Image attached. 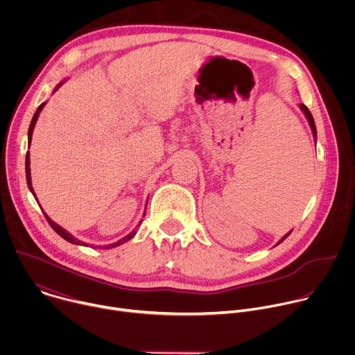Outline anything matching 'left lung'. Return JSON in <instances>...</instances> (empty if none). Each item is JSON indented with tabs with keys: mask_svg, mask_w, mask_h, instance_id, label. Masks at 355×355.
<instances>
[{
	"mask_svg": "<svg viewBox=\"0 0 355 355\" xmlns=\"http://www.w3.org/2000/svg\"><path fill=\"white\" fill-rule=\"evenodd\" d=\"M299 107H300L302 112H303V114H305V116H306V119H308V122H309V125H311V129H312L313 137H316V126H315V121H313V116H312L311 111L308 110V107H306V105H303V104H300ZM291 232H292V230H291ZM291 232H289V233H286V234H285V236H284V237H282V239H281V240H279V241H278V243H277L275 245H278L279 243H282V241H284V240H285V239H286V237H288V236L291 234Z\"/></svg>",
	"mask_w": 355,
	"mask_h": 355,
	"instance_id": "obj_1",
	"label": "left lung"
}]
</instances>
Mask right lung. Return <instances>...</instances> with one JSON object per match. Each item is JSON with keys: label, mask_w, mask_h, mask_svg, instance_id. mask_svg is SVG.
Listing matches in <instances>:
<instances>
[{"label": "right lung", "mask_w": 355, "mask_h": 355, "mask_svg": "<svg viewBox=\"0 0 355 355\" xmlns=\"http://www.w3.org/2000/svg\"><path fill=\"white\" fill-rule=\"evenodd\" d=\"M64 81H60L59 84H58V87L55 88V92L59 89V87H62V84H63ZM43 107H44V103L43 104H40L39 105V108L36 110V112H35V115H33V118H32V122H31V125H29V130H28V144H31V141H32V133H33V128H35V125H36V121H37V118H39V114H40V111L43 110ZM31 160H29V151L26 153V160H25V170H26V182H28V187H29V191L33 193V196L36 198V195H35V191H33V188H32V180H31ZM37 200V199H36ZM44 216H46V220L49 222V225L52 226V229L60 236V237H63L64 240H67L69 243H73V244H77V245H88V243H84V241H81V240H78V239H76L71 233H69L66 229H63L62 226H59L58 223H55L52 219H50L46 214H44ZM140 223H141V220H140ZM139 223V225H140ZM136 234V230H133L132 233H129L128 236H125L123 239H121V240H118L116 243H112V244H108L107 247H104V248H114V247H118V245H121V244H123V243H126L128 240H130L133 236ZM98 247V245H96Z\"/></svg>", "instance_id": "add662e5"}]
</instances>
